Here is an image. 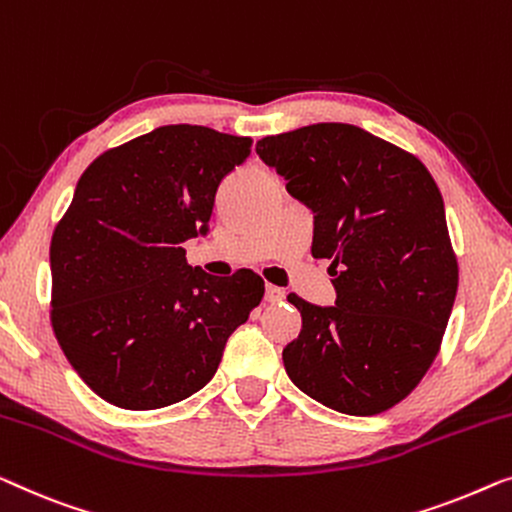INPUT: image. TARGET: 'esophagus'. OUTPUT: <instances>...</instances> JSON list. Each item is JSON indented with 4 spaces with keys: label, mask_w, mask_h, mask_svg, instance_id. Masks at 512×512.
Instances as JSON below:
<instances>
[{
    "label": "esophagus",
    "mask_w": 512,
    "mask_h": 512,
    "mask_svg": "<svg viewBox=\"0 0 512 512\" xmlns=\"http://www.w3.org/2000/svg\"><path fill=\"white\" fill-rule=\"evenodd\" d=\"M265 300L272 302V305H277V302L286 300V291L279 286H265Z\"/></svg>",
    "instance_id": "esophagus-1"
}]
</instances>
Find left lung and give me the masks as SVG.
Here are the masks:
<instances>
[{"label": "left lung", "mask_w": 512, "mask_h": 512, "mask_svg": "<svg viewBox=\"0 0 512 512\" xmlns=\"http://www.w3.org/2000/svg\"><path fill=\"white\" fill-rule=\"evenodd\" d=\"M286 191L314 212V258H330L337 300L298 295L302 330L286 374L328 409L376 416L432 367L457 295V258L434 177L413 154L342 122L256 143Z\"/></svg>", "instance_id": "1"}]
</instances>
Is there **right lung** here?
<instances>
[{"mask_svg": "<svg viewBox=\"0 0 512 512\" xmlns=\"http://www.w3.org/2000/svg\"><path fill=\"white\" fill-rule=\"evenodd\" d=\"M251 138L168 124L103 152L50 242L53 330L80 379L129 411L203 388L228 337L263 300L251 270L212 277L182 244L207 235L224 177Z\"/></svg>", "mask_w": 512, "mask_h": 512, "instance_id": "obj_1", "label": "right lung"}]
</instances>
